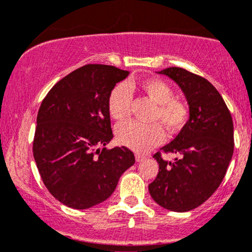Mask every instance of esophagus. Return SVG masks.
I'll return each mask as SVG.
<instances>
[{
    "label": "esophagus",
    "mask_w": 252,
    "mask_h": 252,
    "mask_svg": "<svg viewBox=\"0 0 252 252\" xmlns=\"http://www.w3.org/2000/svg\"><path fill=\"white\" fill-rule=\"evenodd\" d=\"M135 158H136V161H137V162H141V161H143L144 158H146V156H143V155H140V154H136Z\"/></svg>",
    "instance_id": "34e87169"
}]
</instances>
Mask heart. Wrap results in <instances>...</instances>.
Wrapping results in <instances>:
<instances>
[{
	"label": "heart",
	"instance_id": "obj_1",
	"mask_svg": "<svg viewBox=\"0 0 252 252\" xmlns=\"http://www.w3.org/2000/svg\"><path fill=\"white\" fill-rule=\"evenodd\" d=\"M130 84H118L112 89L108 99V110L114 120L123 121L130 115ZM138 88L156 104L153 120L160 121L172 132L184 128L189 118V105L184 100L174 98L170 85L158 78H149L141 82ZM116 136L118 142L123 146L137 153H144L162 142L164 132L158 123L144 124L128 121L117 126Z\"/></svg>",
	"mask_w": 252,
	"mask_h": 252
}]
</instances>
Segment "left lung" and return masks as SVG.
Listing matches in <instances>:
<instances>
[{
  "instance_id": "1",
  "label": "left lung",
  "mask_w": 252,
  "mask_h": 252,
  "mask_svg": "<svg viewBox=\"0 0 252 252\" xmlns=\"http://www.w3.org/2000/svg\"><path fill=\"white\" fill-rule=\"evenodd\" d=\"M164 74L178 84L189 109V118L172 142L162 147L174 153L173 162L160 153L158 176L149 185L156 204L174 212H187L204 204L224 179L233 154V122L226 104L209 80L181 67Z\"/></svg>"
}]
</instances>
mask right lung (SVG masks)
<instances>
[{
    "mask_svg": "<svg viewBox=\"0 0 252 252\" xmlns=\"http://www.w3.org/2000/svg\"><path fill=\"white\" fill-rule=\"evenodd\" d=\"M129 71L85 65L50 90L36 117L33 155L40 175L57 200L71 209L100 204L135 163L126 147L103 148L112 140L108 99Z\"/></svg>",
    "mask_w": 252,
    "mask_h": 252,
    "instance_id": "obj_1",
    "label": "right lung"
}]
</instances>
